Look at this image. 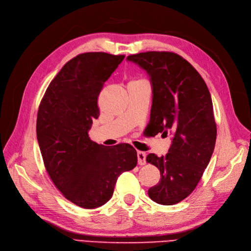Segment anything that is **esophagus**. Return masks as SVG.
<instances>
[{
    "label": "esophagus",
    "instance_id": "34e87169",
    "mask_svg": "<svg viewBox=\"0 0 251 251\" xmlns=\"http://www.w3.org/2000/svg\"><path fill=\"white\" fill-rule=\"evenodd\" d=\"M137 158H138V164L140 165H144L146 164V158H147V154L143 153V151H137Z\"/></svg>",
    "mask_w": 251,
    "mask_h": 251
}]
</instances>
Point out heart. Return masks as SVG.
<instances>
[{
  "mask_svg": "<svg viewBox=\"0 0 251 251\" xmlns=\"http://www.w3.org/2000/svg\"><path fill=\"white\" fill-rule=\"evenodd\" d=\"M140 80H142V79H140ZM134 81H139V80H133V81H131V82H134Z\"/></svg>",
  "mask_w": 251,
  "mask_h": 251,
  "instance_id": "heart-1",
  "label": "heart"
}]
</instances>
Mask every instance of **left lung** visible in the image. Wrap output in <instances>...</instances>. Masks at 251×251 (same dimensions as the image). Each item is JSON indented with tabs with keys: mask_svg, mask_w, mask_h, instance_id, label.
<instances>
[{
	"mask_svg": "<svg viewBox=\"0 0 251 251\" xmlns=\"http://www.w3.org/2000/svg\"><path fill=\"white\" fill-rule=\"evenodd\" d=\"M126 59L150 76V126L156 134L173 133L168 154L147 156L161 177L149 189V197L158 204H177L198 185L215 149L217 126L210 93L198 71L176 53L149 51Z\"/></svg>",
	"mask_w": 251,
	"mask_h": 251,
	"instance_id": "8db88e82",
	"label": "left lung"
}]
</instances>
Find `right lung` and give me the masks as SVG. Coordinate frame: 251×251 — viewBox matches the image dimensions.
Instances as JSON below:
<instances>
[{"label": "right lung", "instance_id": "add662e5", "mask_svg": "<svg viewBox=\"0 0 251 251\" xmlns=\"http://www.w3.org/2000/svg\"><path fill=\"white\" fill-rule=\"evenodd\" d=\"M125 55L87 52L70 59L41 101L36 136L45 168L66 199L96 208L113 195L119 175L133 170L137 153L130 144L105 148L89 130L100 116L98 95Z\"/></svg>", "mask_w": 251, "mask_h": 251}]
</instances>
